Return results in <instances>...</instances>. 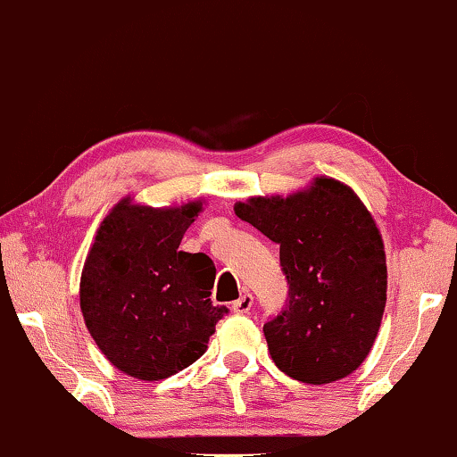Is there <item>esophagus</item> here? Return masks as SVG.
Here are the masks:
<instances>
[{
	"instance_id": "34e87169",
	"label": "esophagus",
	"mask_w": 457,
	"mask_h": 457,
	"mask_svg": "<svg viewBox=\"0 0 457 457\" xmlns=\"http://www.w3.org/2000/svg\"><path fill=\"white\" fill-rule=\"evenodd\" d=\"M252 305H254V297L248 291H244V295L231 303V310H234V314H248Z\"/></svg>"
}]
</instances>
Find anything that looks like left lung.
<instances>
[{
    "label": "left lung",
    "instance_id": "obj_1",
    "mask_svg": "<svg viewBox=\"0 0 457 457\" xmlns=\"http://www.w3.org/2000/svg\"><path fill=\"white\" fill-rule=\"evenodd\" d=\"M236 215L278 244L289 299L264 324L275 365L303 384H332L370 355L386 308L384 240L355 190L316 176L289 195L250 196Z\"/></svg>",
    "mask_w": 457,
    "mask_h": 457
}]
</instances>
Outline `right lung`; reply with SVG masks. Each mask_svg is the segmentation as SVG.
I'll list each match as a JSON object with an SVG mask.
<instances>
[{
    "mask_svg": "<svg viewBox=\"0 0 457 457\" xmlns=\"http://www.w3.org/2000/svg\"><path fill=\"white\" fill-rule=\"evenodd\" d=\"M203 203L152 207L122 196L87 250L81 314L102 355L129 378L160 381L193 365L226 314L209 299L213 261L179 250Z\"/></svg>",
    "mask_w": 457,
    "mask_h": 457,
    "instance_id": "1",
    "label": "right lung"
}]
</instances>
